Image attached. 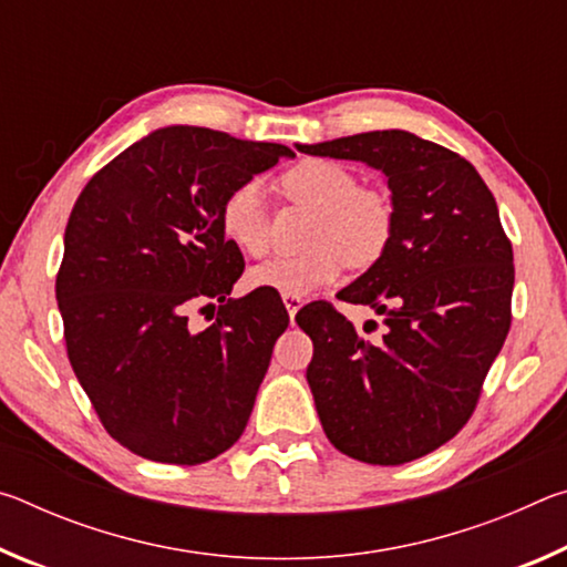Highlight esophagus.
<instances>
[{"label":"esophagus","mask_w":567,"mask_h":567,"mask_svg":"<svg viewBox=\"0 0 567 567\" xmlns=\"http://www.w3.org/2000/svg\"><path fill=\"white\" fill-rule=\"evenodd\" d=\"M282 302H285L287 312H290V318H292V322H295V315H297V310H300V307L305 305V300H302L300 295H282Z\"/></svg>","instance_id":"obj_1"}]
</instances>
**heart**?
Returning a JSON list of instances; mask_svg holds the SVG:
<instances>
[{
    "mask_svg": "<svg viewBox=\"0 0 567 567\" xmlns=\"http://www.w3.org/2000/svg\"><path fill=\"white\" fill-rule=\"evenodd\" d=\"M285 195L312 207V252L275 257L252 267L247 282L282 295H310L332 285L344 265L368 267L378 262L395 235V207L378 189L360 187L350 167L330 159H305L282 175ZM223 235L247 257L270 252V217L260 182L237 185L219 207Z\"/></svg>",
    "mask_w": 567,
    "mask_h": 567,
    "instance_id": "heart-1",
    "label": "heart"
}]
</instances>
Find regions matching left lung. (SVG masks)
I'll return each mask as SVG.
<instances>
[{
  "label": "left lung",
  "instance_id": "1",
  "mask_svg": "<svg viewBox=\"0 0 567 567\" xmlns=\"http://www.w3.org/2000/svg\"><path fill=\"white\" fill-rule=\"evenodd\" d=\"M305 155L360 159L392 189L385 255L338 295L385 318L368 340L330 302L307 305V368L324 435L370 465H402L463 430L511 330L513 245L493 192L457 152L402 130L362 132Z\"/></svg>",
  "mask_w": 567,
  "mask_h": 567
}]
</instances>
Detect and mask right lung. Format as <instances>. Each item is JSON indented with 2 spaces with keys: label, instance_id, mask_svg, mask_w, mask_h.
Masks as SVG:
<instances>
[{
  "label": "right lung",
  "instance_id": "add662e5",
  "mask_svg": "<svg viewBox=\"0 0 567 567\" xmlns=\"http://www.w3.org/2000/svg\"><path fill=\"white\" fill-rule=\"evenodd\" d=\"M280 157L292 150L179 124L134 142L76 197L56 272L66 358L134 455L199 465L243 435L290 315L272 292L227 297L245 260L219 207ZM209 306L214 322L192 329Z\"/></svg>",
  "mask_w": 567,
  "mask_h": 567
}]
</instances>
